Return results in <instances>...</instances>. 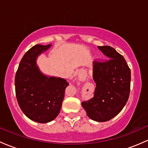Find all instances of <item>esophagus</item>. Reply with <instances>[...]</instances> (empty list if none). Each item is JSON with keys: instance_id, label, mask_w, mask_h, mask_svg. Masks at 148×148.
Returning a JSON list of instances; mask_svg holds the SVG:
<instances>
[{"instance_id": "1", "label": "esophagus", "mask_w": 148, "mask_h": 148, "mask_svg": "<svg viewBox=\"0 0 148 148\" xmlns=\"http://www.w3.org/2000/svg\"><path fill=\"white\" fill-rule=\"evenodd\" d=\"M85 77H86V76H83V77H80V78H81V80H84L85 79Z\"/></svg>"}]
</instances>
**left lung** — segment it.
<instances>
[{
    "mask_svg": "<svg viewBox=\"0 0 148 148\" xmlns=\"http://www.w3.org/2000/svg\"><path fill=\"white\" fill-rule=\"evenodd\" d=\"M97 48L109 59L93 62L92 76L96 83L94 96L81 104L90 119L106 122L116 116L127 102L131 73L123 56L113 48Z\"/></svg>",
    "mask_w": 148,
    "mask_h": 148,
    "instance_id": "8db88e82",
    "label": "left lung"
}]
</instances>
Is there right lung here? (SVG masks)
I'll use <instances>...</instances> for the list:
<instances>
[{
    "mask_svg": "<svg viewBox=\"0 0 148 148\" xmlns=\"http://www.w3.org/2000/svg\"><path fill=\"white\" fill-rule=\"evenodd\" d=\"M51 44L32 47L20 62L15 77L16 95L21 110L29 119L40 123L53 120L60 112L68 83L61 77L40 72L36 59Z\"/></svg>",
    "mask_w": 148,
    "mask_h": 148,
    "instance_id": "1",
    "label": "right lung"
}]
</instances>
